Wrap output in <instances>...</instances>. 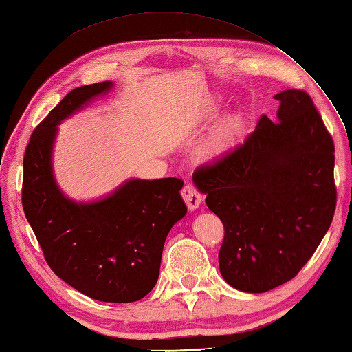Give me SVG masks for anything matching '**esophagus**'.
Returning <instances> with one entry per match:
<instances>
[{"label": "esophagus", "instance_id": "esophagus-1", "mask_svg": "<svg viewBox=\"0 0 352 352\" xmlns=\"http://www.w3.org/2000/svg\"><path fill=\"white\" fill-rule=\"evenodd\" d=\"M182 197L184 199L186 206H188L190 210H195V208L199 207L201 201H203V197L198 192V189L193 184H186L183 190H182Z\"/></svg>", "mask_w": 352, "mask_h": 352}]
</instances>
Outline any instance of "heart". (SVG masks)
I'll return each mask as SVG.
<instances>
[{
    "label": "heart",
    "instance_id": "obj_1",
    "mask_svg": "<svg viewBox=\"0 0 352 352\" xmlns=\"http://www.w3.org/2000/svg\"><path fill=\"white\" fill-rule=\"evenodd\" d=\"M239 129V121L236 118H227L214 126V130L208 134L199 148V155L204 160H216L226 154L233 146L234 138Z\"/></svg>",
    "mask_w": 352,
    "mask_h": 352
}]
</instances>
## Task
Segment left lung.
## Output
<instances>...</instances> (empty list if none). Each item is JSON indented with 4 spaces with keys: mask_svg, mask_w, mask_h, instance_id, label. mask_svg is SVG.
<instances>
[{
    "mask_svg": "<svg viewBox=\"0 0 352 352\" xmlns=\"http://www.w3.org/2000/svg\"><path fill=\"white\" fill-rule=\"evenodd\" d=\"M278 121L260 118L242 145L193 174L223 223L219 269L230 286L263 294L292 280L331 226L334 144L300 89L274 96Z\"/></svg>",
    "mask_w": 352,
    "mask_h": 352,
    "instance_id": "1",
    "label": "left lung"
}]
</instances>
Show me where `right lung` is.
<instances>
[{"label": "right lung", "mask_w": 352, "mask_h": 352, "mask_svg": "<svg viewBox=\"0 0 352 352\" xmlns=\"http://www.w3.org/2000/svg\"><path fill=\"white\" fill-rule=\"evenodd\" d=\"M111 87H76L36 126L24 154L22 207L58 278L96 301L134 302L155 286L166 236L188 213L183 180H129L95 203H76L58 189L51 164L57 125Z\"/></svg>", "instance_id": "1"}]
</instances>
